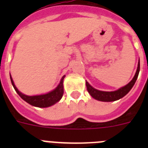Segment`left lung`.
Wrapping results in <instances>:
<instances>
[{
    "label": "left lung",
    "mask_w": 148,
    "mask_h": 148,
    "mask_svg": "<svg viewBox=\"0 0 148 148\" xmlns=\"http://www.w3.org/2000/svg\"><path fill=\"white\" fill-rule=\"evenodd\" d=\"M139 70H140V61H138L136 72L135 75L133 78V79L127 84H126L124 87H121V88L118 89L117 90L111 91V92L99 90L97 89H95L94 87H92L86 81V87H87V91H88L90 95L93 99H96L98 101H107V102H109V101H114L119 100V99L123 98L125 95H127L128 92H130V90H131L133 85L135 84L137 78H138V73H139Z\"/></svg>",
    "instance_id": "left-lung-1"
}]
</instances>
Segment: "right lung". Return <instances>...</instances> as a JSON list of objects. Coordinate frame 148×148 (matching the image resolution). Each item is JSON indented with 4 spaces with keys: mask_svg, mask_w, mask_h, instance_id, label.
Wrapping results in <instances>:
<instances>
[{
    "mask_svg": "<svg viewBox=\"0 0 148 148\" xmlns=\"http://www.w3.org/2000/svg\"><path fill=\"white\" fill-rule=\"evenodd\" d=\"M64 78L65 75H64L61 78L58 85L54 90L47 92V93L36 95H27L22 93L21 92H20L18 90V88L15 85V84H14L11 75H10L12 84L13 87L17 93L20 95V97L23 100L27 101L28 104H31V105L34 106V107H37V108H48V107H50V106L56 104V103L58 102L61 100L63 96V94H64L63 82H64Z\"/></svg>",
    "mask_w": 148,
    "mask_h": 148,
    "instance_id": "1",
    "label": "right lung"
}]
</instances>
